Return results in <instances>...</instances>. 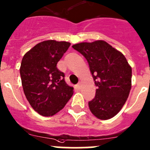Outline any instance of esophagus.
Wrapping results in <instances>:
<instances>
[{
	"label": "esophagus",
	"mask_w": 150,
	"mask_h": 150,
	"mask_svg": "<svg viewBox=\"0 0 150 150\" xmlns=\"http://www.w3.org/2000/svg\"><path fill=\"white\" fill-rule=\"evenodd\" d=\"M77 87H78V90H80V89L81 88V82H79V83L77 84Z\"/></svg>",
	"instance_id": "obj_1"
}]
</instances>
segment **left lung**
Returning a JSON list of instances; mask_svg holds the SVG:
<instances>
[{"label":"left lung","mask_w":150,"mask_h":150,"mask_svg":"<svg viewBox=\"0 0 150 150\" xmlns=\"http://www.w3.org/2000/svg\"><path fill=\"white\" fill-rule=\"evenodd\" d=\"M90 67L98 88L95 98L88 102L90 111L100 120L118 114L129 97L132 87V67L120 52L103 40L72 45Z\"/></svg>","instance_id":"obj_1"}]
</instances>
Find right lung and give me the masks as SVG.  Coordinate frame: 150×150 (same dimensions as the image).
<instances>
[{
	"mask_svg": "<svg viewBox=\"0 0 150 150\" xmlns=\"http://www.w3.org/2000/svg\"><path fill=\"white\" fill-rule=\"evenodd\" d=\"M68 42L46 40L27 52L21 60L20 75L27 99L40 115L51 117L64 108L73 87L57 68V62L70 46Z\"/></svg>",
	"mask_w": 150,
	"mask_h": 150,
	"instance_id": "1",
	"label": "right lung"
}]
</instances>
